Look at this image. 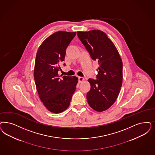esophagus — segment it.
<instances>
[{
  "label": "esophagus",
  "instance_id": "34e87169",
  "mask_svg": "<svg viewBox=\"0 0 155 155\" xmlns=\"http://www.w3.org/2000/svg\"><path fill=\"white\" fill-rule=\"evenodd\" d=\"M84 77H78V81L79 82H82V81H84Z\"/></svg>",
  "mask_w": 155,
  "mask_h": 155
}]
</instances>
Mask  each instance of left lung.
<instances>
[{
    "instance_id": "8db88e82",
    "label": "left lung",
    "mask_w": 155,
    "mask_h": 155,
    "mask_svg": "<svg viewBox=\"0 0 155 155\" xmlns=\"http://www.w3.org/2000/svg\"><path fill=\"white\" fill-rule=\"evenodd\" d=\"M78 37L91 58L98 62L97 80L89 78L91 90L86 94L89 106L105 111L116 101L123 83V62L117 50L105 32L93 30L78 31Z\"/></svg>"
}]
</instances>
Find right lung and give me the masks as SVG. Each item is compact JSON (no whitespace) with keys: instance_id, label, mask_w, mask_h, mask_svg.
<instances>
[{"instance_id":"1","label":"right lung","mask_w":155,"mask_h":155,"mask_svg":"<svg viewBox=\"0 0 155 155\" xmlns=\"http://www.w3.org/2000/svg\"><path fill=\"white\" fill-rule=\"evenodd\" d=\"M75 35V32H54L38 50L34 71L35 85L41 101L54 113L62 112L69 107L78 83L75 76L60 78L58 74L66 50Z\"/></svg>"}]
</instances>
